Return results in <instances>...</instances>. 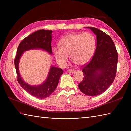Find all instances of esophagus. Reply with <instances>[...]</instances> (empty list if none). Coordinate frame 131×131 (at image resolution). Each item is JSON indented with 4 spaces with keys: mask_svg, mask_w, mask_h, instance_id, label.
<instances>
[{
    "mask_svg": "<svg viewBox=\"0 0 131 131\" xmlns=\"http://www.w3.org/2000/svg\"><path fill=\"white\" fill-rule=\"evenodd\" d=\"M75 71V70H73V69H69V70H67V71L68 72V73H74V72Z\"/></svg>",
    "mask_w": 131,
    "mask_h": 131,
    "instance_id": "esophagus-1",
    "label": "esophagus"
}]
</instances>
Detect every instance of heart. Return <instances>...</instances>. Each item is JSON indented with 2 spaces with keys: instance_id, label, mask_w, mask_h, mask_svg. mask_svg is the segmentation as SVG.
I'll return each mask as SVG.
<instances>
[{
  "instance_id": "heart-1",
  "label": "heart",
  "mask_w": 131,
  "mask_h": 131,
  "mask_svg": "<svg viewBox=\"0 0 131 131\" xmlns=\"http://www.w3.org/2000/svg\"><path fill=\"white\" fill-rule=\"evenodd\" d=\"M58 44L59 46L54 47L53 52L60 66H65L69 55L77 65H83L93 57L96 41L91 33H71L61 39Z\"/></svg>"
}]
</instances>
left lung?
Wrapping results in <instances>:
<instances>
[{"instance_id": "1", "label": "left lung", "mask_w": 131, "mask_h": 131, "mask_svg": "<svg viewBox=\"0 0 131 131\" xmlns=\"http://www.w3.org/2000/svg\"><path fill=\"white\" fill-rule=\"evenodd\" d=\"M90 28L97 36V47L92 58L83 66L84 78L78 87L86 95L96 96L102 93L115 79L118 54L109 35L98 29Z\"/></svg>"}]
</instances>
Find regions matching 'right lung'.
<instances>
[{"mask_svg": "<svg viewBox=\"0 0 131 131\" xmlns=\"http://www.w3.org/2000/svg\"><path fill=\"white\" fill-rule=\"evenodd\" d=\"M52 31L51 30H40L27 36L19 44L15 59L17 78L19 84L31 96L38 99L46 98L53 92L61 75L63 74L62 69L51 66L46 81L41 85L32 86L25 82L21 77L18 68L19 61L24 52L30 49H42L52 54Z\"/></svg>", "mask_w": 131, "mask_h": 131, "instance_id": "obj_1", "label": "right lung"}]
</instances>
